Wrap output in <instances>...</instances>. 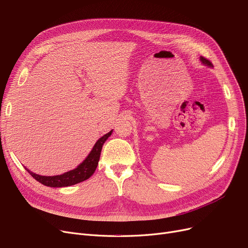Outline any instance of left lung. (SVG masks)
I'll list each match as a JSON object with an SVG mask.
<instances>
[{
	"label": "left lung",
	"mask_w": 248,
	"mask_h": 248,
	"mask_svg": "<svg viewBox=\"0 0 248 248\" xmlns=\"http://www.w3.org/2000/svg\"><path fill=\"white\" fill-rule=\"evenodd\" d=\"M201 61H202V62L203 64H207V66H209V67H213V63H212L209 60L204 59L203 57H201Z\"/></svg>",
	"instance_id": "left-lung-1"
}]
</instances>
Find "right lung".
I'll use <instances>...</instances> for the list:
<instances>
[{
	"mask_svg": "<svg viewBox=\"0 0 248 248\" xmlns=\"http://www.w3.org/2000/svg\"><path fill=\"white\" fill-rule=\"evenodd\" d=\"M111 133L112 131L101 137L98 141L95 143L92 151L87 156V158H86L77 168L68 171L66 173L56 175V176H42V175L33 173V172L28 170L26 167L25 169L29 172L32 177L46 186L62 187V186H70L79 184V182L88 179L94 173V171L96 170L98 165L102 146L105 143L106 140L110 137Z\"/></svg>",
	"mask_w": 248,
	"mask_h": 248,
	"instance_id": "obj_1",
	"label": "right lung"
}]
</instances>
